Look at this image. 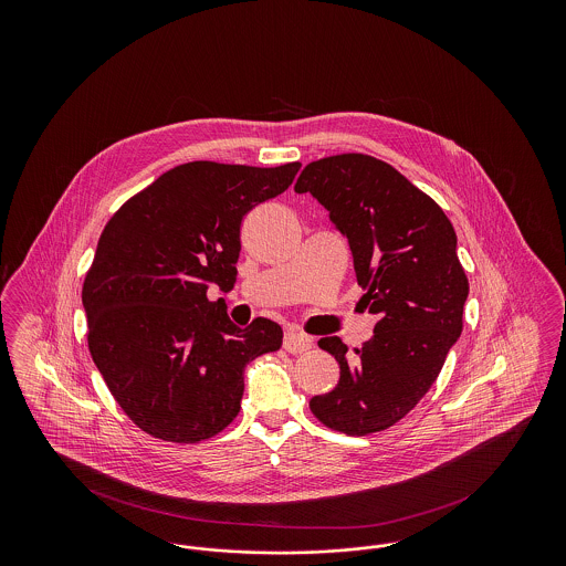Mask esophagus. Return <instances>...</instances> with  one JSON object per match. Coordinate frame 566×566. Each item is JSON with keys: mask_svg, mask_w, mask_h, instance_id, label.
Instances as JSON below:
<instances>
[{"mask_svg": "<svg viewBox=\"0 0 566 566\" xmlns=\"http://www.w3.org/2000/svg\"><path fill=\"white\" fill-rule=\"evenodd\" d=\"M284 350L291 352V354H301V352H307L312 348V337L310 335H303V333H295V331H289L284 335Z\"/></svg>", "mask_w": 566, "mask_h": 566, "instance_id": "esophagus-1", "label": "esophagus"}]
</instances>
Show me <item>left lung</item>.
<instances>
[{
    "label": "left lung",
    "mask_w": 566,
    "mask_h": 566,
    "mask_svg": "<svg viewBox=\"0 0 566 566\" xmlns=\"http://www.w3.org/2000/svg\"><path fill=\"white\" fill-rule=\"evenodd\" d=\"M295 192L318 199L348 240L360 301L379 318L354 356L339 337L318 342L339 363V381L310 409L333 431H384L429 392L462 333L469 280L454 227L403 174L367 155L310 163Z\"/></svg>",
    "instance_id": "1"
}]
</instances>
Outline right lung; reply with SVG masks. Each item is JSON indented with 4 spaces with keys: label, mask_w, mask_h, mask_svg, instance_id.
<instances>
[{
    "label": "right lung",
    "mask_w": 566,
    "mask_h": 566,
    "mask_svg": "<svg viewBox=\"0 0 566 566\" xmlns=\"http://www.w3.org/2000/svg\"><path fill=\"white\" fill-rule=\"evenodd\" d=\"M298 167L185 163L109 218L82 286L88 350L142 431L214 437L240 413L245 365L280 350V324L240 328L208 289H233L243 216L289 189Z\"/></svg>",
    "instance_id": "add662e5"
}]
</instances>
